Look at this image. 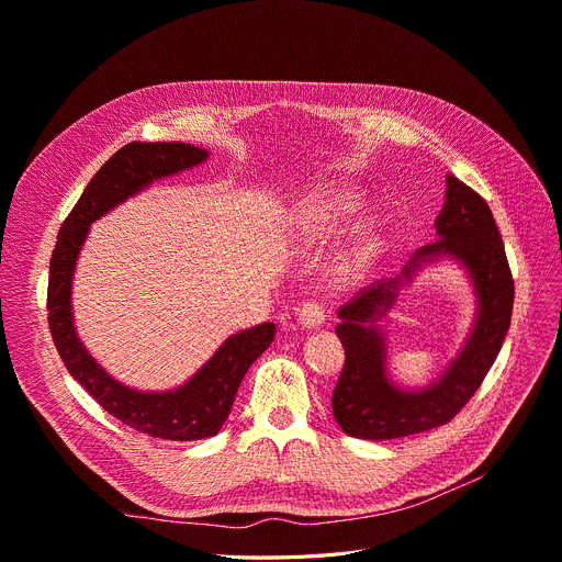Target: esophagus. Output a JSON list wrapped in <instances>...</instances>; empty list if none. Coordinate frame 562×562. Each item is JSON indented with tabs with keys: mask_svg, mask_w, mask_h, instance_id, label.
<instances>
[{
	"mask_svg": "<svg viewBox=\"0 0 562 562\" xmlns=\"http://www.w3.org/2000/svg\"><path fill=\"white\" fill-rule=\"evenodd\" d=\"M297 323L302 329H318L325 325V307L318 302H304L297 312Z\"/></svg>",
	"mask_w": 562,
	"mask_h": 562,
	"instance_id": "34e87169",
	"label": "esophagus"
}]
</instances>
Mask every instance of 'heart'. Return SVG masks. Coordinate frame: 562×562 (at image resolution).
<instances>
[{
  "instance_id": "b5f03b06",
  "label": "heart",
  "mask_w": 562,
  "mask_h": 562,
  "mask_svg": "<svg viewBox=\"0 0 562 562\" xmlns=\"http://www.w3.org/2000/svg\"><path fill=\"white\" fill-rule=\"evenodd\" d=\"M361 209V194L353 188L338 186L325 188L304 199L295 215H293V231L304 237H327L336 235L345 228V224L359 213ZM383 244V224L379 220L363 222L349 241L340 248L338 258L331 265L336 280L353 282L376 262Z\"/></svg>"
}]
</instances>
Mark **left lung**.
Returning <instances> with one entry per match:
<instances>
[{
	"label": "left lung",
	"mask_w": 562,
	"mask_h": 562,
	"mask_svg": "<svg viewBox=\"0 0 562 562\" xmlns=\"http://www.w3.org/2000/svg\"><path fill=\"white\" fill-rule=\"evenodd\" d=\"M437 241L422 246L403 271L356 293L338 312L345 368L334 387V419L356 439H396L448 424L477 392L512 325L514 278L488 203L446 175V203L435 220ZM446 257L464 268L476 295L472 331L442 376L424 389L396 386L386 372V337L378 323L401 285Z\"/></svg>",
	"instance_id": "left-lung-1"
}]
</instances>
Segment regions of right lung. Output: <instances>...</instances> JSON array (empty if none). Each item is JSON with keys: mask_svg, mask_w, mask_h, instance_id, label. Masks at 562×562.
I'll list each match as a JSON object with an SVG mask.
<instances>
[{"mask_svg": "<svg viewBox=\"0 0 562 562\" xmlns=\"http://www.w3.org/2000/svg\"><path fill=\"white\" fill-rule=\"evenodd\" d=\"M209 151L190 143H127L100 168L65 220L48 267V329L69 374L105 411L130 428L170 441L206 439L222 430L239 383L255 359L273 342L276 325L262 323L228 336L211 359L172 390H136L116 381L82 345L71 286L89 228L155 181L196 168Z\"/></svg>", "mask_w": 562, "mask_h": 562, "instance_id": "obj_1", "label": "right lung"}]
</instances>
